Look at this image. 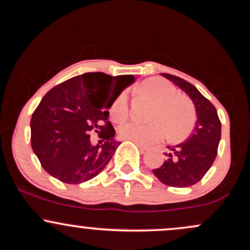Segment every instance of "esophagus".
<instances>
[{
  "label": "esophagus",
  "mask_w": 250,
  "mask_h": 250,
  "mask_svg": "<svg viewBox=\"0 0 250 250\" xmlns=\"http://www.w3.org/2000/svg\"><path fill=\"white\" fill-rule=\"evenodd\" d=\"M134 143H135V146H136V147L139 148L141 151H146V150H147V147H145V146H142L141 143H137V142H134Z\"/></svg>",
  "instance_id": "obj_1"
}]
</instances>
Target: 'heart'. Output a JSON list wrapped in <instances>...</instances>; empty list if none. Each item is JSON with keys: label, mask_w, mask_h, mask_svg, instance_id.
Masks as SVG:
<instances>
[{"label": "heart", "mask_w": 250, "mask_h": 250, "mask_svg": "<svg viewBox=\"0 0 250 250\" xmlns=\"http://www.w3.org/2000/svg\"><path fill=\"white\" fill-rule=\"evenodd\" d=\"M140 91L155 101L150 122H123L119 127V135L125 140L151 145L169 136L174 141L185 139L190 133L195 123V111L191 103L177 95L173 83L167 80H147L140 85ZM129 99L127 91H122L111 103L109 114L115 121H122L128 116Z\"/></svg>", "instance_id": "heart-1"}]
</instances>
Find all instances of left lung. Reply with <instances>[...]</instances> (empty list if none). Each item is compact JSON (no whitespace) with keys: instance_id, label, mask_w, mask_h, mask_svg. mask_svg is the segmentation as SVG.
<instances>
[{"instance_id":"8db88e82","label":"left lung","mask_w":250,"mask_h":250,"mask_svg":"<svg viewBox=\"0 0 250 250\" xmlns=\"http://www.w3.org/2000/svg\"><path fill=\"white\" fill-rule=\"evenodd\" d=\"M185 91L193 101L196 123L186 142L168 147L167 160L153 173L162 183L170 187H190L205 176L215 161L221 140V122L217 111L191 83L177 76L161 74Z\"/></svg>"}]
</instances>
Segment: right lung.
<instances>
[{
	"label": "right lung",
	"mask_w": 250,
	"mask_h": 250,
	"mask_svg": "<svg viewBox=\"0 0 250 250\" xmlns=\"http://www.w3.org/2000/svg\"><path fill=\"white\" fill-rule=\"evenodd\" d=\"M115 80L120 76L103 73L75 76L48 91L34 111L31 148L43 169L61 182L79 185L95 177L121 145L108 110L135 77L127 75L122 90L110 93ZM93 131L102 139L97 145L90 142Z\"/></svg>",
	"instance_id": "1"
}]
</instances>
